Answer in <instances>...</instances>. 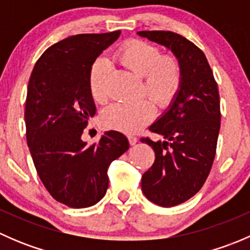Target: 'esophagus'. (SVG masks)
<instances>
[{
  "instance_id": "obj_1",
  "label": "esophagus",
  "mask_w": 250,
  "mask_h": 250,
  "mask_svg": "<svg viewBox=\"0 0 250 250\" xmlns=\"http://www.w3.org/2000/svg\"><path fill=\"white\" fill-rule=\"evenodd\" d=\"M127 138H128V140H129L130 145H135V144H137V141H138L137 137H134V135H128Z\"/></svg>"
}]
</instances>
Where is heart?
Masks as SVG:
<instances>
[{
  "instance_id": "b5f03b06",
  "label": "heart",
  "mask_w": 250,
  "mask_h": 250,
  "mask_svg": "<svg viewBox=\"0 0 250 250\" xmlns=\"http://www.w3.org/2000/svg\"><path fill=\"white\" fill-rule=\"evenodd\" d=\"M121 64L134 74L144 76V92L161 107L167 109L176 99L183 85V69L173 55L144 41H133L117 53ZM111 65L105 58L93 62L88 76V87L93 100L103 104L109 98ZM156 112L151 99L135 103H115L103 112V123L112 129L135 133L147 125Z\"/></svg>"
}]
</instances>
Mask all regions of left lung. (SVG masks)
I'll return each mask as SVG.
<instances>
[{
	"instance_id": "left-lung-1",
	"label": "left lung",
	"mask_w": 250,
	"mask_h": 250,
	"mask_svg": "<svg viewBox=\"0 0 250 250\" xmlns=\"http://www.w3.org/2000/svg\"><path fill=\"white\" fill-rule=\"evenodd\" d=\"M138 35L172 50L183 69L178 97L150 125L165 140L141 138L156 157L141 178V190L148 201L168 208L190 200L208 178L220 130V98L208 60L196 44L172 31Z\"/></svg>"
}]
</instances>
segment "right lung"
<instances>
[{
    "label": "right lung",
    "mask_w": 250,
    "mask_h": 250,
    "mask_svg": "<svg viewBox=\"0 0 250 250\" xmlns=\"http://www.w3.org/2000/svg\"><path fill=\"white\" fill-rule=\"evenodd\" d=\"M120 34H81L53 44L37 60L29 80L27 146L48 192L71 208H87L104 197L109 166L129 148L127 138L116 130L105 132L93 145L81 139L95 115L89 70Z\"/></svg>",
    "instance_id": "add662e5"
}]
</instances>
